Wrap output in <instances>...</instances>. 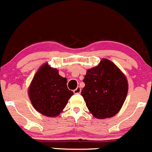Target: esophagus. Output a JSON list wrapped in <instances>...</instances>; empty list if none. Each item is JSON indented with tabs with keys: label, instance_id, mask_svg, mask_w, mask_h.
<instances>
[{
	"label": "esophagus",
	"instance_id": "esophagus-1",
	"mask_svg": "<svg viewBox=\"0 0 152 152\" xmlns=\"http://www.w3.org/2000/svg\"><path fill=\"white\" fill-rule=\"evenodd\" d=\"M81 92V88L80 86H77L76 89L74 90V93L75 94H80Z\"/></svg>",
	"mask_w": 152,
	"mask_h": 152
}]
</instances>
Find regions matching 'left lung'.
Returning <instances> with one entry per match:
<instances>
[{"label":"left lung","mask_w":152,"mask_h":152,"mask_svg":"<svg viewBox=\"0 0 152 152\" xmlns=\"http://www.w3.org/2000/svg\"><path fill=\"white\" fill-rule=\"evenodd\" d=\"M83 82L81 95L95 118H111L119 112L127 95L128 81L115 64L102 58L87 70Z\"/></svg>","instance_id":"obj_1"}]
</instances>
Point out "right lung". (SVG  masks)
Wrapping results in <instances>:
<instances>
[{"label": "right lung", "instance_id": "right-lung-1", "mask_svg": "<svg viewBox=\"0 0 152 152\" xmlns=\"http://www.w3.org/2000/svg\"><path fill=\"white\" fill-rule=\"evenodd\" d=\"M66 83V78L59 75L57 69L51 67L48 62L42 65L28 90L33 107L45 116L60 115L73 95Z\"/></svg>", "mask_w": 152, "mask_h": 152}]
</instances>
